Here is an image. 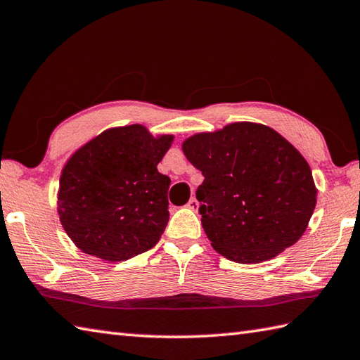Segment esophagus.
Returning <instances> with one entry per match:
<instances>
[{"instance_id":"obj_1","label":"esophagus","mask_w":360,"mask_h":360,"mask_svg":"<svg viewBox=\"0 0 360 360\" xmlns=\"http://www.w3.org/2000/svg\"><path fill=\"white\" fill-rule=\"evenodd\" d=\"M187 207H188L190 210L198 212V207H200V202L196 201V198H192V200H190V201L187 202Z\"/></svg>"}]
</instances>
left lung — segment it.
<instances>
[{"mask_svg": "<svg viewBox=\"0 0 360 360\" xmlns=\"http://www.w3.org/2000/svg\"><path fill=\"white\" fill-rule=\"evenodd\" d=\"M204 176L196 190L202 229L218 254L255 264L295 244L317 202L311 167L275 129L235 122L182 142Z\"/></svg>", "mask_w": 360, "mask_h": 360, "instance_id": "obj_1", "label": "left lung"}]
</instances>
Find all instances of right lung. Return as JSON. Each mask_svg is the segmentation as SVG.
Segmentation results:
<instances>
[{
  "label": "right lung",
  "instance_id": "right-lung-1",
  "mask_svg": "<svg viewBox=\"0 0 360 360\" xmlns=\"http://www.w3.org/2000/svg\"><path fill=\"white\" fill-rule=\"evenodd\" d=\"M173 139L141 124L108 128L66 160L57 212L82 252L116 263L156 246L170 217L158 164Z\"/></svg>",
  "mask_w": 360,
  "mask_h": 360
}]
</instances>
